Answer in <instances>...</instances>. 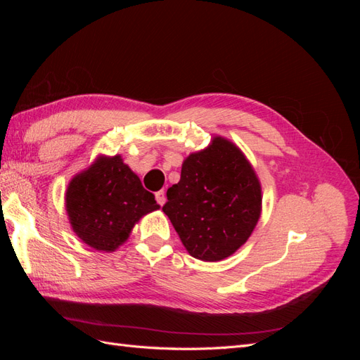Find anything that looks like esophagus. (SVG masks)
<instances>
[{
    "label": "esophagus",
    "mask_w": 360,
    "mask_h": 360,
    "mask_svg": "<svg viewBox=\"0 0 360 360\" xmlns=\"http://www.w3.org/2000/svg\"><path fill=\"white\" fill-rule=\"evenodd\" d=\"M156 201H158V204H159V205H163V204H165V201H167L165 192H163V191L156 192Z\"/></svg>",
    "instance_id": "34e87169"
}]
</instances>
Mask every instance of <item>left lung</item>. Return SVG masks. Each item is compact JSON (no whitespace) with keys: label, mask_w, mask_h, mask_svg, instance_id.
Segmentation results:
<instances>
[{"label":"left lung","mask_w":360,"mask_h":360,"mask_svg":"<svg viewBox=\"0 0 360 360\" xmlns=\"http://www.w3.org/2000/svg\"><path fill=\"white\" fill-rule=\"evenodd\" d=\"M162 207L188 252L221 261L243 246L261 216V183L250 162L230 139L216 135L183 160L180 181Z\"/></svg>","instance_id":"left-lung-1"}]
</instances>
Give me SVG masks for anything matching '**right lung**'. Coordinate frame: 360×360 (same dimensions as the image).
<instances>
[{
    "label": "right lung",
    "mask_w": 360,
    "mask_h": 360,
    "mask_svg": "<svg viewBox=\"0 0 360 360\" xmlns=\"http://www.w3.org/2000/svg\"><path fill=\"white\" fill-rule=\"evenodd\" d=\"M66 212L72 230L96 250L114 252L141 217L160 209L155 195L120 155H99L78 172L66 189Z\"/></svg>",
    "instance_id": "right-lung-1"
}]
</instances>
